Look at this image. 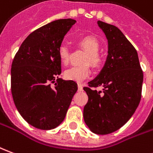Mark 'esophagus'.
<instances>
[{
	"label": "esophagus",
	"instance_id": "34e87169",
	"mask_svg": "<svg viewBox=\"0 0 153 153\" xmlns=\"http://www.w3.org/2000/svg\"><path fill=\"white\" fill-rule=\"evenodd\" d=\"M78 88H79V91H83V84H78Z\"/></svg>",
	"mask_w": 153,
	"mask_h": 153
}]
</instances>
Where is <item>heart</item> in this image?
Returning <instances> with one entry per match:
<instances>
[{
  "label": "heart",
  "instance_id": "b5f03b06",
  "mask_svg": "<svg viewBox=\"0 0 153 153\" xmlns=\"http://www.w3.org/2000/svg\"><path fill=\"white\" fill-rule=\"evenodd\" d=\"M78 45L87 51V54L84 55L83 63H89L95 69L101 67L102 57L99 53L100 48L99 39L92 36H86L81 37L78 40ZM58 55L62 65H68L69 61V50L65 45H61L59 47ZM90 72V65L88 64H84L69 68L65 71L64 75L66 79L80 82L89 76Z\"/></svg>",
  "mask_w": 153,
  "mask_h": 153
}]
</instances>
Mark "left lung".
<instances>
[{
    "label": "left lung",
    "instance_id": "left-lung-1",
    "mask_svg": "<svg viewBox=\"0 0 153 153\" xmlns=\"http://www.w3.org/2000/svg\"><path fill=\"white\" fill-rule=\"evenodd\" d=\"M98 25L108 39V56L100 73L84 88L88 97L84 119L91 132L104 135L123 127L136 111L143 73L137 52L123 32L102 21ZM99 86L102 94L91 88Z\"/></svg>",
    "mask_w": 153,
    "mask_h": 153
}]
</instances>
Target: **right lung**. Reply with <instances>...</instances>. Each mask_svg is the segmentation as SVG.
Masks as SVG:
<instances>
[{
	"label": "right lung",
	"mask_w": 153,
	"mask_h": 153,
	"mask_svg": "<svg viewBox=\"0 0 153 153\" xmlns=\"http://www.w3.org/2000/svg\"><path fill=\"white\" fill-rule=\"evenodd\" d=\"M75 23L73 19H61L37 29L15 55L10 71L14 102L22 117L36 128L58 127L78 89L76 82L58 77L61 74L59 47ZM52 82L56 83L53 87Z\"/></svg>",
	"instance_id": "add662e5"
}]
</instances>
